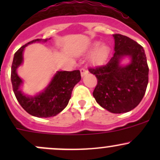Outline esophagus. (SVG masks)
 Here are the masks:
<instances>
[{
  "mask_svg": "<svg viewBox=\"0 0 160 160\" xmlns=\"http://www.w3.org/2000/svg\"><path fill=\"white\" fill-rule=\"evenodd\" d=\"M88 71L86 69H84V68L80 69V74H81V77H83V76H85L87 73H88Z\"/></svg>",
  "mask_w": 160,
  "mask_h": 160,
  "instance_id": "34e87169",
  "label": "esophagus"
}]
</instances>
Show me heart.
Masks as SVG:
<instances>
[{"label": "heart", "mask_w": 160, "mask_h": 160, "mask_svg": "<svg viewBox=\"0 0 160 160\" xmlns=\"http://www.w3.org/2000/svg\"><path fill=\"white\" fill-rule=\"evenodd\" d=\"M94 46H97V44H95ZM109 52H110V49H109L107 45H101L95 50L94 55H93V59L98 63H102L103 62L106 60V59L108 56Z\"/></svg>", "instance_id": "obj_1"}]
</instances>
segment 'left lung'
I'll list each match as a JSON object with an SVG mask.
<instances>
[{
	"label": "left lung",
	"instance_id": "1",
	"mask_svg": "<svg viewBox=\"0 0 160 160\" xmlns=\"http://www.w3.org/2000/svg\"><path fill=\"white\" fill-rule=\"evenodd\" d=\"M114 53L107 64L89 68L98 83L93 92L97 102L111 113L128 112L141 102L149 82V67L142 46L132 38L114 34ZM124 56L131 62L120 65Z\"/></svg>",
	"mask_w": 160,
	"mask_h": 160
}]
</instances>
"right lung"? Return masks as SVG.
<instances>
[{
  "mask_svg": "<svg viewBox=\"0 0 160 160\" xmlns=\"http://www.w3.org/2000/svg\"><path fill=\"white\" fill-rule=\"evenodd\" d=\"M37 38L22 46L15 53L11 66V80L13 91L18 101L31 115L38 118H49L56 116L68 104L74 86L81 80L80 70L58 71L53 77L49 86L39 94L28 97L20 90L22 80L17 74V69L23 61L24 49L35 42H46Z\"/></svg>",
  "mask_w": 160,
  "mask_h": 160,
  "instance_id": "1",
  "label": "right lung"
}]
</instances>
